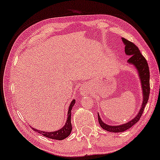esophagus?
Listing matches in <instances>:
<instances>
[{
  "mask_svg": "<svg viewBox=\"0 0 160 160\" xmlns=\"http://www.w3.org/2000/svg\"><path fill=\"white\" fill-rule=\"evenodd\" d=\"M82 92H87V89H86V88H83V90H82Z\"/></svg>",
  "mask_w": 160,
  "mask_h": 160,
  "instance_id": "1",
  "label": "esophagus"
}]
</instances>
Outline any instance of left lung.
Masks as SVG:
<instances>
[{"mask_svg": "<svg viewBox=\"0 0 160 160\" xmlns=\"http://www.w3.org/2000/svg\"><path fill=\"white\" fill-rule=\"evenodd\" d=\"M122 40L125 46V53L126 54V55L130 56L129 59H128V62L134 65L136 68H137V70H138V72H139L140 80H141L144 99H143L142 108L140 109L139 113L137 114V116L133 120L128 121V123H126L120 126H109L108 124H106V123H104L102 121L99 114H98V122L100 125H101V128L108 131V132L115 133L125 132L126 130L132 127V126L134 125L135 123H137L139 121L143 112H144L145 106H146L147 101H148L150 92V74L149 65L147 62V59H145V57L140 52L139 48L133 42L126 39L125 38H122Z\"/></svg>", "mask_w": 160, "mask_h": 160, "instance_id": "left-lung-1", "label": "left lung"}]
</instances>
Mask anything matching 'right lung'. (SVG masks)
Segmentation results:
<instances>
[{"mask_svg":"<svg viewBox=\"0 0 160 160\" xmlns=\"http://www.w3.org/2000/svg\"><path fill=\"white\" fill-rule=\"evenodd\" d=\"M75 101L73 100V101L71 102L70 105V107H69V110L68 113V118H67V121L65 125L63 126L61 129L58 131H56V132H43V131H39L37 130L34 128H32L33 130H34L35 132L38 133H41L42 135L44 136V137H48L49 139H56V140H62L65 139L68 137L69 135L70 134L71 132H72V124H71V111H72V108L74 105H75Z\"/></svg>","mask_w":160,"mask_h":160,"instance_id":"obj_1","label":"right lung"}]
</instances>
